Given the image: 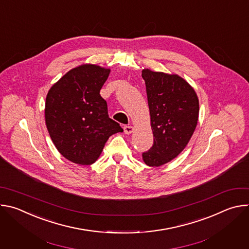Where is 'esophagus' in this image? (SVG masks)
Returning a JSON list of instances; mask_svg holds the SVG:
<instances>
[{"mask_svg":"<svg viewBox=\"0 0 249 249\" xmlns=\"http://www.w3.org/2000/svg\"><path fill=\"white\" fill-rule=\"evenodd\" d=\"M134 131V127L132 126H124V132L126 134H131Z\"/></svg>","mask_w":249,"mask_h":249,"instance_id":"esophagus-1","label":"esophagus"}]
</instances>
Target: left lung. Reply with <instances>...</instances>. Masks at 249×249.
<instances>
[{
  "label": "left lung",
  "instance_id": "1",
  "mask_svg": "<svg viewBox=\"0 0 249 249\" xmlns=\"http://www.w3.org/2000/svg\"><path fill=\"white\" fill-rule=\"evenodd\" d=\"M154 134L152 148L143 153L147 165L160 166L178 156L191 139L199 116L195 90L177 75L142 72Z\"/></svg>",
  "mask_w": 249,
  "mask_h": 249
}]
</instances>
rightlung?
Instances as JSON below:
<instances>
[{
  "mask_svg": "<svg viewBox=\"0 0 249 249\" xmlns=\"http://www.w3.org/2000/svg\"><path fill=\"white\" fill-rule=\"evenodd\" d=\"M110 70L95 65L77 67L48 91L45 121L59 153L78 164L89 165L99 157L106 141L120 125L109 118L99 91Z\"/></svg>",
  "mask_w": 249,
  "mask_h": 249,
  "instance_id": "right-lung-1",
  "label": "right lung"
}]
</instances>
